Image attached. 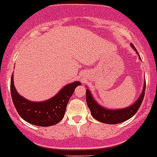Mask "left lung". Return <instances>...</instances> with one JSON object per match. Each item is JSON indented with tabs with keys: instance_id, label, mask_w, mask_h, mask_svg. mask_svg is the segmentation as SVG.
I'll return each instance as SVG.
<instances>
[{
	"instance_id": "left-lung-1",
	"label": "left lung",
	"mask_w": 157,
	"mask_h": 157,
	"mask_svg": "<svg viewBox=\"0 0 157 157\" xmlns=\"http://www.w3.org/2000/svg\"><path fill=\"white\" fill-rule=\"evenodd\" d=\"M130 44L133 47V48L135 49V48L134 47L133 44ZM145 85H146V83H144V87L141 96H140V98L138 99L137 101L134 105H132L128 108H126V109L117 110L106 109L105 108H103L102 106L99 105L94 100L93 97L91 96V94L90 93L88 89H86V100L89 109L91 111V116L93 117L95 119H96L97 121L106 124H117L128 120V119L132 117L137 113V111L140 109V105L142 104L144 97V94H145V92H144L145 91Z\"/></svg>"
}]
</instances>
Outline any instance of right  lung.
Listing matches in <instances>:
<instances>
[{"mask_svg": "<svg viewBox=\"0 0 157 157\" xmlns=\"http://www.w3.org/2000/svg\"><path fill=\"white\" fill-rule=\"evenodd\" d=\"M79 82L66 85L54 97L44 102H32L24 99L15 90L13 75L10 81L12 100L17 113L23 120L39 126H50L58 123L64 117L69 100Z\"/></svg>", "mask_w": 157, "mask_h": 157, "instance_id": "add662e5", "label": "right lung"}]
</instances>
